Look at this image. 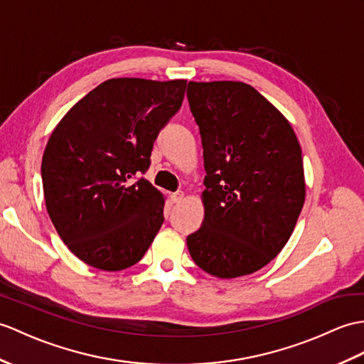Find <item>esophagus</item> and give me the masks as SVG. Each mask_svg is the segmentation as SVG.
<instances>
[{
  "label": "esophagus",
  "mask_w": 364,
  "mask_h": 364,
  "mask_svg": "<svg viewBox=\"0 0 364 364\" xmlns=\"http://www.w3.org/2000/svg\"><path fill=\"white\" fill-rule=\"evenodd\" d=\"M183 198H184V193L183 192H175V193H172V196H171L172 203H180Z\"/></svg>",
  "instance_id": "esophagus-1"
}]
</instances>
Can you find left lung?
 I'll use <instances>...</instances> for the list:
<instances>
[{
    "label": "left lung",
    "instance_id": "8db88e82",
    "mask_svg": "<svg viewBox=\"0 0 364 364\" xmlns=\"http://www.w3.org/2000/svg\"><path fill=\"white\" fill-rule=\"evenodd\" d=\"M206 176L205 218L188 235L193 262L231 279L272 262L306 200L301 146L290 122L248 83L189 82Z\"/></svg>",
    "mask_w": 364,
    "mask_h": 364
}]
</instances>
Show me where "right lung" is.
<instances>
[{"label":"right lung","mask_w":364,"mask_h":364,"mask_svg":"<svg viewBox=\"0 0 364 364\" xmlns=\"http://www.w3.org/2000/svg\"><path fill=\"white\" fill-rule=\"evenodd\" d=\"M184 91L186 80L109 79L50 134L41 161L46 209L60 239L85 264L119 272L154 242L164 197L139 175Z\"/></svg>","instance_id":"add662e5"}]
</instances>
